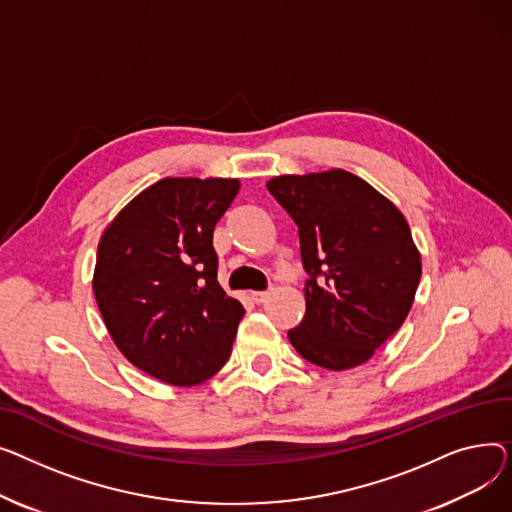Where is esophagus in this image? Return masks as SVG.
Here are the masks:
<instances>
[{"label":"esophagus","instance_id":"34e87169","mask_svg":"<svg viewBox=\"0 0 512 512\" xmlns=\"http://www.w3.org/2000/svg\"><path fill=\"white\" fill-rule=\"evenodd\" d=\"M268 295H270V291H254L252 293V302L254 304H264L266 299H268Z\"/></svg>","mask_w":512,"mask_h":512}]
</instances>
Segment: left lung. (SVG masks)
Listing matches in <instances>:
<instances>
[{
	"label": "left lung",
	"instance_id": "left-lung-1",
	"mask_svg": "<svg viewBox=\"0 0 512 512\" xmlns=\"http://www.w3.org/2000/svg\"><path fill=\"white\" fill-rule=\"evenodd\" d=\"M299 229L306 316L295 351L326 370L362 366L405 322L422 256L401 210L345 169L279 175L266 184Z\"/></svg>",
	"mask_w": 512,
	"mask_h": 512
}]
</instances>
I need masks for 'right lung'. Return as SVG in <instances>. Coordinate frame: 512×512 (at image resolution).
Wrapping results in <instances>:
<instances>
[{"label": "right lung", "instance_id": "1", "mask_svg": "<svg viewBox=\"0 0 512 512\" xmlns=\"http://www.w3.org/2000/svg\"><path fill=\"white\" fill-rule=\"evenodd\" d=\"M239 192L231 177H165L99 239L93 291L117 349L173 386H196L229 359L246 310L217 281L213 231Z\"/></svg>", "mask_w": 512, "mask_h": 512}]
</instances>
